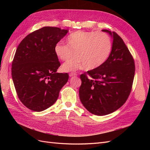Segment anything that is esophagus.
Returning <instances> with one entry per match:
<instances>
[{
  "instance_id": "1",
  "label": "esophagus",
  "mask_w": 150,
  "mask_h": 150,
  "mask_svg": "<svg viewBox=\"0 0 150 150\" xmlns=\"http://www.w3.org/2000/svg\"><path fill=\"white\" fill-rule=\"evenodd\" d=\"M69 77H72V76H75L77 75L76 73H74V72H71V73H69Z\"/></svg>"
}]
</instances>
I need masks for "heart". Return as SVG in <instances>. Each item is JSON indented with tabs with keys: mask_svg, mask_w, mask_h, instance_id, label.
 Wrapping results in <instances>:
<instances>
[{
	"mask_svg": "<svg viewBox=\"0 0 150 150\" xmlns=\"http://www.w3.org/2000/svg\"><path fill=\"white\" fill-rule=\"evenodd\" d=\"M66 44L57 43L54 52L62 61L69 59L74 52L76 54L63 64L62 69L67 72L84 67L96 69L105 62L112 50L111 38L103 32L77 30L67 36Z\"/></svg>",
	"mask_w": 150,
	"mask_h": 150,
	"instance_id": "1",
	"label": "heart"
}]
</instances>
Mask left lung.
<instances>
[{
    "label": "left lung",
    "instance_id": "8db88e82",
    "mask_svg": "<svg viewBox=\"0 0 150 150\" xmlns=\"http://www.w3.org/2000/svg\"><path fill=\"white\" fill-rule=\"evenodd\" d=\"M113 39L110 56L103 64L81 74L79 94L84 108L97 116L116 111L128 99L134 76L133 58L121 37L106 29Z\"/></svg>",
    "mask_w": 150,
    "mask_h": 150
}]
</instances>
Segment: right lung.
Masks as SVG:
<instances>
[{
    "label": "right lung",
    "mask_w": 150,
    "mask_h": 150,
    "mask_svg": "<svg viewBox=\"0 0 150 150\" xmlns=\"http://www.w3.org/2000/svg\"><path fill=\"white\" fill-rule=\"evenodd\" d=\"M67 29L44 27L28 35L18 46L12 77L18 98L29 110L40 112L51 106L67 82V73H58L61 64L54 47Z\"/></svg>",
    "instance_id": "right-lung-1"
}]
</instances>
